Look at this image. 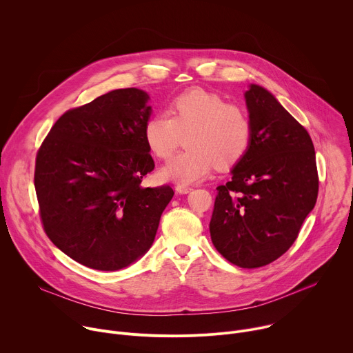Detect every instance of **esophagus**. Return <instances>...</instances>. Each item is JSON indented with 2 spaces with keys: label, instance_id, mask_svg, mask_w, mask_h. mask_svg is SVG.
<instances>
[{
  "label": "esophagus",
  "instance_id": "obj_1",
  "mask_svg": "<svg viewBox=\"0 0 353 353\" xmlns=\"http://www.w3.org/2000/svg\"><path fill=\"white\" fill-rule=\"evenodd\" d=\"M191 190H192V187H191V185H187V184H177V185H176V191L180 192V194H187V192H190Z\"/></svg>",
  "mask_w": 353,
  "mask_h": 353
}]
</instances>
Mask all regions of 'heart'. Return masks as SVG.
I'll list each match as a JSON object with an SVG mask.
<instances>
[{"label":"heart","instance_id":"obj_1","mask_svg":"<svg viewBox=\"0 0 353 353\" xmlns=\"http://www.w3.org/2000/svg\"><path fill=\"white\" fill-rule=\"evenodd\" d=\"M168 112L149 117L143 125V139L157 158L168 161L185 137L188 146L163 170L168 179L192 183L216 163L229 168L240 162L251 143L253 125L248 114L236 105L228 103L218 93L191 89L177 94Z\"/></svg>","mask_w":353,"mask_h":353}]
</instances>
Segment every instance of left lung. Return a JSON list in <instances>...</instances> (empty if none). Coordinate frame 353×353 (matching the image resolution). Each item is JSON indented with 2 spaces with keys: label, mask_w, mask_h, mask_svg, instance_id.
Here are the masks:
<instances>
[{
  "label": "left lung",
  "mask_w": 353,
  "mask_h": 353,
  "mask_svg": "<svg viewBox=\"0 0 353 353\" xmlns=\"http://www.w3.org/2000/svg\"><path fill=\"white\" fill-rule=\"evenodd\" d=\"M253 125L244 158L218 185L210 222L215 248L240 268L264 267L290 248L316 205L313 141L264 88L245 92Z\"/></svg>",
  "instance_id": "1"
}]
</instances>
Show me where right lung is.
Instances as JSON below:
<instances>
[{
    "label": "right lung",
    "mask_w": 353,
    "mask_h": 353,
    "mask_svg": "<svg viewBox=\"0 0 353 353\" xmlns=\"http://www.w3.org/2000/svg\"><path fill=\"white\" fill-rule=\"evenodd\" d=\"M148 99L125 88L70 109L37 150L43 229L85 267L117 271L145 254L174 194L169 184L141 185L155 168L143 139Z\"/></svg>",
    "instance_id": "right-lung-1"
}]
</instances>
